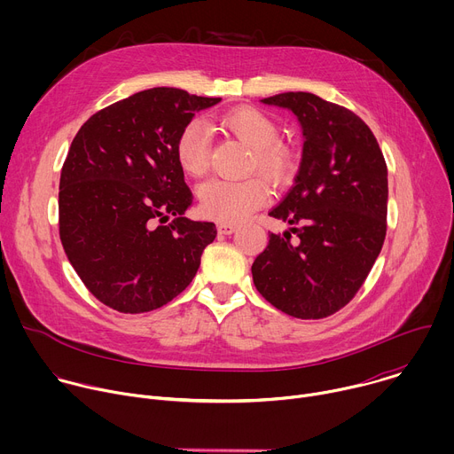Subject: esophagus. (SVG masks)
<instances>
[{
  "mask_svg": "<svg viewBox=\"0 0 454 454\" xmlns=\"http://www.w3.org/2000/svg\"><path fill=\"white\" fill-rule=\"evenodd\" d=\"M235 230H237V226H235V224H230V223H219V224H217V231H219L221 235H231Z\"/></svg>",
  "mask_w": 454,
  "mask_h": 454,
  "instance_id": "esophagus-1",
  "label": "esophagus"
}]
</instances>
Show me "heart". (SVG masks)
<instances>
[{
    "label": "heart",
    "mask_w": 454,
    "mask_h": 454,
    "mask_svg": "<svg viewBox=\"0 0 454 454\" xmlns=\"http://www.w3.org/2000/svg\"><path fill=\"white\" fill-rule=\"evenodd\" d=\"M226 133L253 149L251 167L261 170L275 183H286L294 172V154L278 144V127L262 111L239 107L224 113L219 120ZM212 140L201 120L188 121L176 140V160L190 176H203L210 165ZM270 196L266 183L256 177L239 181L210 179L200 186V207L203 215L221 223H239L261 208Z\"/></svg>",
    "instance_id": "1"
}]
</instances>
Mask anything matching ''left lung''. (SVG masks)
Wrapping results in <instances>:
<instances>
[{
	"label": "left lung",
	"mask_w": 454,
	"mask_h": 454,
	"mask_svg": "<svg viewBox=\"0 0 454 454\" xmlns=\"http://www.w3.org/2000/svg\"><path fill=\"white\" fill-rule=\"evenodd\" d=\"M261 102L298 118L303 149L294 184L270 212L291 228L270 235L251 266L253 282L289 316L327 317L356 296L380 253L386 161L370 127L347 107L303 91Z\"/></svg>",
	"instance_id": "left-lung-1"
}]
</instances>
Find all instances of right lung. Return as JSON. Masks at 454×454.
Here are the masks:
<instances>
[{
  "label": "right lung",
  "instance_id": "add662e5",
  "mask_svg": "<svg viewBox=\"0 0 454 454\" xmlns=\"http://www.w3.org/2000/svg\"><path fill=\"white\" fill-rule=\"evenodd\" d=\"M219 102L153 88L100 109L79 129L60 170L59 235L104 305L149 312L196 277L217 230L184 217L192 192L176 140L196 113Z\"/></svg>",
  "mask_w": 454,
  "mask_h": 454
}]
</instances>
